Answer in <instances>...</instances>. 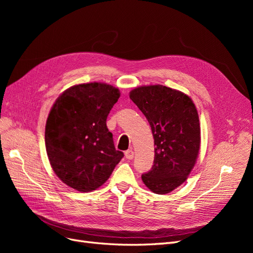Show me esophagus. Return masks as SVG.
<instances>
[{
    "label": "esophagus",
    "mask_w": 253,
    "mask_h": 253,
    "mask_svg": "<svg viewBox=\"0 0 253 253\" xmlns=\"http://www.w3.org/2000/svg\"><path fill=\"white\" fill-rule=\"evenodd\" d=\"M125 155H126V159H133L134 158V152H133V150H127V151H126Z\"/></svg>",
    "instance_id": "esophagus-1"
}]
</instances>
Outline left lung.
<instances>
[{"mask_svg": "<svg viewBox=\"0 0 253 253\" xmlns=\"http://www.w3.org/2000/svg\"><path fill=\"white\" fill-rule=\"evenodd\" d=\"M129 98L148 119L155 156L142 181L156 194H167L186 181L201 147V126L189 96L164 85L134 88Z\"/></svg>", "mask_w": 253, "mask_h": 253, "instance_id": "1", "label": "left lung"}]
</instances>
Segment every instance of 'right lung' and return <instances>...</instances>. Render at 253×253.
I'll return each instance as SVG.
<instances>
[{
  "mask_svg": "<svg viewBox=\"0 0 253 253\" xmlns=\"http://www.w3.org/2000/svg\"><path fill=\"white\" fill-rule=\"evenodd\" d=\"M106 83L74 85L61 94L45 126V147L53 172L65 185L90 192L109 179L124 153L115 149L106 118L118 101Z\"/></svg>",
  "mask_w": 253,
  "mask_h": 253,
  "instance_id": "obj_1",
  "label": "right lung"
}]
</instances>
